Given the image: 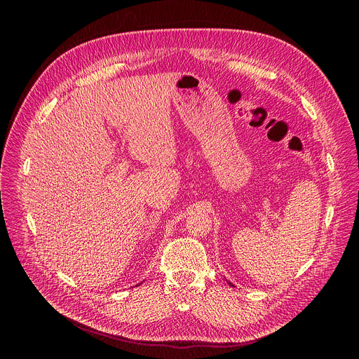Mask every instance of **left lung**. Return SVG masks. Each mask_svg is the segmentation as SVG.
Listing matches in <instances>:
<instances>
[{
    "label": "left lung",
    "instance_id": "8db88e82",
    "mask_svg": "<svg viewBox=\"0 0 359 359\" xmlns=\"http://www.w3.org/2000/svg\"><path fill=\"white\" fill-rule=\"evenodd\" d=\"M229 284H230V285H231V283H229ZM233 287H234V285H233Z\"/></svg>",
    "mask_w": 359,
    "mask_h": 359
}]
</instances>
